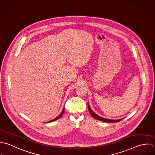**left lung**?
I'll use <instances>...</instances> for the list:
<instances>
[{
    "label": "left lung",
    "mask_w": 155,
    "mask_h": 155,
    "mask_svg": "<svg viewBox=\"0 0 155 155\" xmlns=\"http://www.w3.org/2000/svg\"><path fill=\"white\" fill-rule=\"evenodd\" d=\"M88 108H89V111L91 113V114L92 115V116L93 117L94 119L98 120H101V121H102V122H108V123H114V122H120V120H122V119H119V120H110V119H104L103 117H101L99 116H97V114H96L93 111L91 110L89 104H88Z\"/></svg>",
    "instance_id": "obj_1"
}]
</instances>
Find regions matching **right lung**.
I'll use <instances>...</instances> for the list:
<instances>
[{
	"instance_id": "right-lung-1",
	"label": "right lung",
	"mask_w": 155,
	"mask_h": 155,
	"mask_svg": "<svg viewBox=\"0 0 155 155\" xmlns=\"http://www.w3.org/2000/svg\"><path fill=\"white\" fill-rule=\"evenodd\" d=\"M64 108H63V110H62V113L57 117H56L55 119H54L53 120H51V121H49V122H53V121H55V120H58V119H59L60 117H62V115H63V113H64Z\"/></svg>"
}]
</instances>
